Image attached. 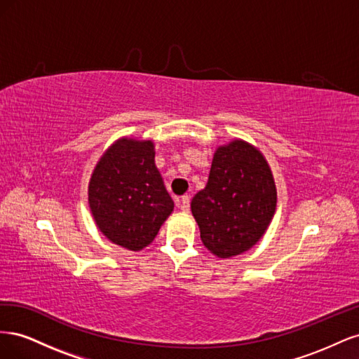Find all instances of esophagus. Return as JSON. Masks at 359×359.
<instances>
[{
  "label": "esophagus",
  "instance_id": "esophagus-1",
  "mask_svg": "<svg viewBox=\"0 0 359 359\" xmlns=\"http://www.w3.org/2000/svg\"><path fill=\"white\" fill-rule=\"evenodd\" d=\"M177 205L180 206V210L184 212H189L190 210V198L189 196H182L177 199Z\"/></svg>",
  "mask_w": 359,
  "mask_h": 359
}]
</instances>
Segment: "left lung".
Listing matches in <instances>:
<instances>
[{
	"label": "left lung",
	"mask_w": 359,
	"mask_h": 359,
	"mask_svg": "<svg viewBox=\"0 0 359 359\" xmlns=\"http://www.w3.org/2000/svg\"><path fill=\"white\" fill-rule=\"evenodd\" d=\"M190 206L201 240L214 256L229 259L256 245L277 206L274 175L262 151L243 139L220 145L208 182Z\"/></svg>",
	"instance_id": "obj_1"
}]
</instances>
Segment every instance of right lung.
<instances>
[{"label": "right lung", "instance_id": "add662e5", "mask_svg": "<svg viewBox=\"0 0 359 359\" xmlns=\"http://www.w3.org/2000/svg\"><path fill=\"white\" fill-rule=\"evenodd\" d=\"M154 157L151 139L119 137L97 161L88 184L97 229L132 252L153 243L173 211Z\"/></svg>", "mask_w": 359, "mask_h": 359}]
</instances>
